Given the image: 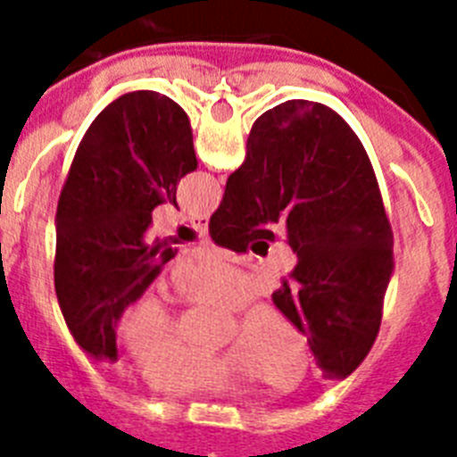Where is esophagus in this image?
Here are the masks:
<instances>
[{
  "label": "esophagus",
  "instance_id": "obj_1",
  "mask_svg": "<svg viewBox=\"0 0 457 457\" xmlns=\"http://www.w3.org/2000/svg\"><path fill=\"white\" fill-rule=\"evenodd\" d=\"M192 225L196 229H201V232H208V218H206V215H199V218H194Z\"/></svg>",
  "mask_w": 457,
  "mask_h": 457
}]
</instances>
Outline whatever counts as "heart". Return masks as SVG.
Here are the masks:
<instances>
[{"label": "heart", "instance_id": "1", "mask_svg": "<svg viewBox=\"0 0 457 457\" xmlns=\"http://www.w3.org/2000/svg\"><path fill=\"white\" fill-rule=\"evenodd\" d=\"M179 299L187 303H218L235 308L251 294V282L222 258L206 256L179 270ZM192 315L172 311L156 294L128 305L120 334L139 358V375L154 389L178 396L225 394L251 375L270 384H292L305 362V344L292 322L270 305H256L244 315L235 351L189 344Z\"/></svg>", "mask_w": 457, "mask_h": 457}]
</instances>
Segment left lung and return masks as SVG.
Segmentation results:
<instances>
[{"label":"left lung","instance_id":"8db88e82","mask_svg":"<svg viewBox=\"0 0 457 457\" xmlns=\"http://www.w3.org/2000/svg\"><path fill=\"white\" fill-rule=\"evenodd\" d=\"M196 170L189 118L152 89L118 96L75 152L56 208L54 287L82 351L116 361V325L175 253L149 242L152 211Z\"/></svg>","mask_w":457,"mask_h":457}]
</instances>
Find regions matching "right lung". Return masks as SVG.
I'll use <instances>...</instances> for the list:
<instances>
[{
  "mask_svg": "<svg viewBox=\"0 0 457 457\" xmlns=\"http://www.w3.org/2000/svg\"><path fill=\"white\" fill-rule=\"evenodd\" d=\"M272 225L296 253L272 303L308 337L322 377L344 379L382 325L394 235L368 152L325 104L292 99L258 118L208 232L244 253Z\"/></svg>",
  "mask_w": 457,
  "mask_h": 457,
  "instance_id": "1",
  "label": "right lung"
}]
</instances>
